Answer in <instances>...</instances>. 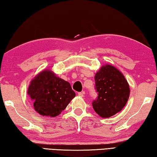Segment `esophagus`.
<instances>
[{"label": "esophagus", "instance_id": "1", "mask_svg": "<svg viewBox=\"0 0 157 157\" xmlns=\"http://www.w3.org/2000/svg\"><path fill=\"white\" fill-rule=\"evenodd\" d=\"M85 94L84 91H82V92H79L78 93V95H79L80 97H84V95Z\"/></svg>", "mask_w": 157, "mask_h": 157}]
</instances>
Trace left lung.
Segmentation results:
<instances>
[{
	"label": "left lung",
	"mask_w": 157,
	"mask_h": 157,
	"mask_svg": "<svg viewBox=\"0 0 157 157\" xmlns=\"http://www.w3.org/2000/svg\"><path fill=\"white\" fill-rule=\"evenodd\" d=\"M95 89L98 97L92 106L102 118H109L122 110L129 99L130 89L127 81L118 69L103 66L95 74Z\"/></svg>",
	"instance_id": "obj_1"
}]
</instances>
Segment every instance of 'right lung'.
Listing matches in <instances>:
<instances>
[{"label":"right lung","instance_id":"add662e5","mask_svg":"<svg viewBox=\"0 0 157 157\" xmlns=\"http://www.w3.org/2000/svg\"><path fill=\"white\" fill-rule=\"evenodd\" d=\"M28 94L36 112L50 117L60 114L75 96L68 82L48 70L43 71L31 81Z\"/></svg>","mask_w":157,"mask_h":157}]
</instances>
